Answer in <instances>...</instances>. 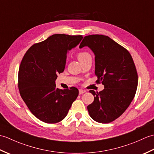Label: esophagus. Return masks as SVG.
<instances>
[{"label": "esophagus", "instance_id": "1", "mask_svg": "<svg viewBox=\"0 0 154 154\" xmlns=\"http://www.w3.org/2000/svg\"><path fill=\"white\" fill-rule=\"evenodd\" d=\"M86 92L85 90H83V89H79V94H83Z\"/></svg>", "mask_w": 154, "mask_h": 154}]
</instances>
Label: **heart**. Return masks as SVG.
Listing matches in <instances>:
<instances>
[{"instance_id": "b5f03b06", "label": "heart", "mask_w": 154, "mask_h": 154, "mask_svg": "<svg viewBox=\"0 0 154 154\" xmlns=\"http://www.w3.org/2000/svg\"><path fill=\"white\" fill-rule=\"evenodd\" d=\"M90 56H91L90 54L87 51H81V52H79V53L77 54V58H78V60H79L80 62L83 61V60H85V59H87L88 57H90Z\"/></svg>"}]
</instances>
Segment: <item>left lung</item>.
Wrapping results in <instances>:
<instances>
[{"label":"left lung","mask_w":154,"mask_h":154,"mask_svg":"<svg viewBox=\"0 0 154 154\" xmlns=\"http://www.w3.org/2000/svg\"><path fill=\"white\" fill-rule=\"evenodd\" d=\"M89 47L95 55L97 83L104 89L91 90L94 101L87 106L90 116L100 123H109L124 112L134 98L138 73L131 55L125 48L104 35L84 38L79 48Z\"/></svg>","instance_id":"left-lung-1"}]
</instances>
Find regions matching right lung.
<instances>
[{
	"label": "right lung",
	"instance_id": "right-lung-1",
	"mask_svg": "<svg viewBox=\"0 0 154 154\" xmlns=\"http://www.w3.org/2000/svg\"><path fill=\"white\" fill-rule=\"evenodd\" d=\"M82 35L54 34L32 45L25 54L18 71V89L34 115L45 123L60 122L79 94L75 87L59 89L57 74L65 69L68 51L80 43Z\"/></svg>",
	"mask_w": 154,
	"mask_h": 154
}]
</instances>
